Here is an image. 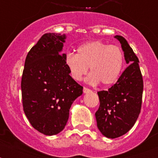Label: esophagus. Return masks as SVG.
<instances>
[{"instance_id": "esophagus-1", "label": "esophagus", "mask_w": 158, "mask_h": 158, "mask_svg": "<svg viewBox=\"0 0 158 158\" xmlns=\"http://www.w3.org/2000/svg\"><path fill=\"white\" fill-rule=\"evenodd\" d=\"M83 91H84V94H89V93L91 92V90H90L89 89H88V88H85V87H84V89H83Z\"/></svg>"}]
</instances>
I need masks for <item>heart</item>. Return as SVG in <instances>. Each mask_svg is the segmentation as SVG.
I'll list each match as a JSON object with an SVG mask.
<instances>
[{"label":"heart","instance_id":"heart-1","mask_svg":"<svg viewBox=\"0 0 158 158\" xmlns=\"http://www.w3.org/2000/svg\"><path fill=\"white\" fill-rule=\"evenodd\" d=\"M64 62L70 76L80 81L90 69L91 84L101 83L102 86L115 84L124 67V54L120 48L102 41H92L79 46L77 54L69 52Z\"/></svg>","mask_w":158,"mask_h":158}]
</instances>
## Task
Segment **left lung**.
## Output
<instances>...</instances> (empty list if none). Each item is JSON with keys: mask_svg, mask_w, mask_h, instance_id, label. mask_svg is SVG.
Wrapping results in <instances>:
<instances>
[{"mask_svg": "<svg viewBox=\"0 0 158 158\" xmlns=\"http://www.w3.org/2000/svg\"><path fill=\"white\" fill-rule=\"evenodd\" d=\"M115 38L121 44L129 66L107 91L98 93L100 106L95 113L97 125L109 139L120 137L134 126L141 110L143 89L138 57L125 38L116 35Z\"/></svg>", "mask_w": 158, "mask_h": 158, "instance_id": "left-lung-1", "label": "left lung"}]
</instances>
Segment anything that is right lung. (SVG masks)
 Instances as JSON below:
<instances>
[{
  "label": "right lung",
  "mask_w": 158,
  "mask_h": 158,
  "mask_svg": "<svg viewBox=\"0 0 158 158\" xmlns=\"http://www.w3.org/2000/svg\"><path fill=\"white\" fill-rule=\"evenodd\" d=\"M65 34L45 33L26 57L21 80L23 111L35 130L55 135L64 130L83 87L69 75L62 54Z\"/></svg>",
  "instance_id": "1"
}]
</instances>
